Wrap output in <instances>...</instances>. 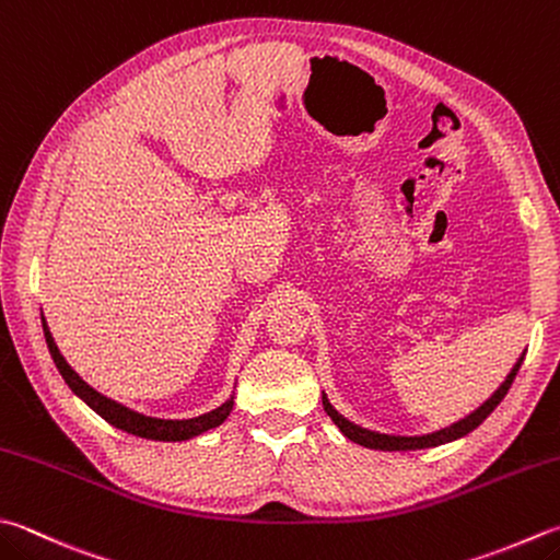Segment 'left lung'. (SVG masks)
<instances>
[{"instance_id": "1", "label": "left lung", "mask_w": 560, "mask_h": 560, "mask_svg": "<svg viewBox=\"0 0 560 560\" xmlns=\"http://www.w3.org/2000/svg\"><path fill=\"white\" fill-rule=\"evenodd\" d=\"M522 361H524V353L520 355V361L514 363V368L510 371V375L504 377V383L494 389L492 397L488 399V402H482L476 411H470V415L466 419L456 421V424H451L446 429H439V431H431V434H424V436H389V434H380V431H371V429H363L353 424V421H348L343 415H339L329 402V397L322 395V405H324V411L326 415L331 417V421L336 427L341 429V434L346 439L355 441V444H361L365 448H375V451H415V448H431V446H441V444H448V441H456L460 436L470 434L472 429H478L485 419H488L492 415V409L498 407L504 395H508V389L512 387L516 373H520L522 368Z\"/></svg>"}]
</instances>
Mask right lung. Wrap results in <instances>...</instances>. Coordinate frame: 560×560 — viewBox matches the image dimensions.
Listing matches in <instances>:
<instances>
[{
    "label": "right lung",
    "instance_id": "right-lung-1",
    "mask_svg": "<svg viewBox=\"0 0 560 560\" xmlns=\"http://www.w3.org/2000/svg\"><path fill=\"white\" fill-rule=\"evenodd\" d=\"M40 324H44V336H46L52 363H56V368L60 371L62 380L68 383V387L82 399L84 405H90L94 411H97L102 419H107L112 427L126 431V434L153 439V441H187L192 436L205 434V431H209V429H217L219 424H224L226 417L231 415V409H234V397H229L221 407L207 411V415L192 417V419H155V417L139 415V411L114 402V399L100 395L97 389L84 383V380L75 371H72L66 358H62V353L58 351V346H56V341H52L44 316H40Z\"/></svg>",
    "mask_w": 560,
    "mask_h": 560
}]
</instances>
